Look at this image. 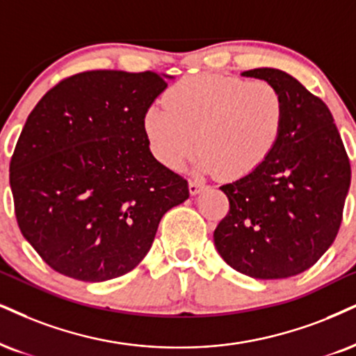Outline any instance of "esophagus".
I'll list each match as a JSON object with an SVG mask.
<instances>
[{"instance_id":"obj_1","label":"esophagus","mask_w":356,"mask_h":356,"mask_svg":"<svg viewBox=\"0 0 356 356\" xmlns=\"http://www.w3.org/2000/svg\"><path fill=\"white\" fill-rule=\"evenodd\" d=\"M188 188H190L191 195H200V193L204 190V185L200 181H190L188 183Z\"/></svg>"}]
</instances>
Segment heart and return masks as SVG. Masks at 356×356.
I'll return each instance as SVG.
<instances>
[{"mask_svg":"<svg viewBox=\"0 0 356 356\" xmlns=\"http://www.w3.org/2000/svg\"><path fill=\"white\" fill-rule=\"evenodd\" d=\"M285 102L269 81L219 74L181 79L143 115V130L161 163L179 170L196 150V170L241 178L266 161L279 142Z\"/></svg>","mask_w":356,"mask_h":356,"instance_id":"1","label":"heart"}]
</instances>
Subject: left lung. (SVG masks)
I'll return each mask as SVG.
<instances>
[{
  "mask_svg": "<svg viewBox=\"0 0 356 356\" xmlns=\"http://www.w3.org/2000/svg\"><path fill=\"white\" fill-rule=\"evenodd\" d=\"M285 102L279 142L266 161L221 186L229 213L214 229L219 256L254 279H285L312 267L337 238L350 160L325 104L291 74L259 67Z\"/></svg>",
  "mask_w": 356,
  "mask_h": 356,
  "instance_id": "obj_1",
  "label": "left lung"
}]
</instances>
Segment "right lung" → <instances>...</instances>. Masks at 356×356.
<instances>
[{
	"label": "right lung",
	"mask_w": 356,
	"mask_h": 356,
	"mask_svg": "<svg viewBox=\"0 0 356 356\" xmlns=\"http://www.w3.org/2000/svg\"><path fill=\"white\" fill-rule=\"evenodd\" d=\"M156 72L89 71L47 92L10 163L26 241L67 277L104 282L150 251L158 225L188 200V181L150 152L143 115L166 89Z\"/></svg>",
	"instance_id": "obj_1"
}]
</instances>
